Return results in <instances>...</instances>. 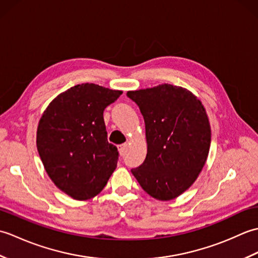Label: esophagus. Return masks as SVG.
<instances>
[{
    "instance_id": "1",
    "label": "esophagus",
    "mask_w": 258,
    "mask_h": 258,
    "mask_svg": "<svg viewBox=\"0 0 258 258\" xmlns=\"http://www.w3.org/2000/svg\"><path fill=\"white\" fill-rule=\"evenodd\" d=\"M126 147H127V144H126V143H124V144H120V145H118V152H119V154H120V156H123V155H124V153H125V150H126Z\"/></svg>"
}]
</instances>
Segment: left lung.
Masks as SVG:
<instances>
[{"label":"left lung","mask_w":258,"mask_h":258,"mask_svg":"<svg viewBox=\"0 0 258 258\" xmlns=\"http://www.w3.org/2000/svg\"><path fill=\"white\" fill-rule=\"evenodd\" d=\"M145 122L147 154L132 173L147 194L158 201L176 199L204 167L211 146V125L202 102L172 84L128 91Z\"/></svg>","instance_id":"8db88e82"}]
</instances>
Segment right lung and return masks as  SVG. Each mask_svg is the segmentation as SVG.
I'll return each instance as SVG.
<instances>
[{
    "label": "right lung",
    "mask_w": 258,
    "mask_h": 258,
    "mask_svg": "<svg viewBox=\"0 0 258 258\" xmlns=\"http://www.w3.org/2000/svg\"><path fill=\"white\" fill-rule=\"evenodd\" d=\"M122 93L79 84L58 94L42 114L38 154L52 182L74 200L100 194L117 166L118 152L107 142L103 112Z\"/></svg>",
    "instance_id": "obj_1"
}]
</instances>
